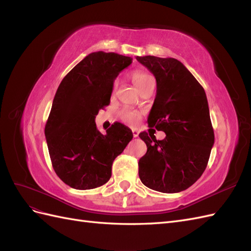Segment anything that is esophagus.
<instances>
[{
	"mask_svg": "<svg viewBox=\"0 0 251 251\" xmlns=\"http://www.w3.org/2000/svg\"><path fill=\"white\" fill-rule=\"evenodd\" d=\"M132 133H133V137H134V138H136V137H138V135H139V132H138L137 130H135V128H134V130H132Z\"/></svg>",
	"mask_w": 251,
	"mask_h": 251,
	"instance_id": "1",
	"label": "esophagus"
}]
</instances>
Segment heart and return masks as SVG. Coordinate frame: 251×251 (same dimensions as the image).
I'll use <instances>...</instances> for the list:
<instances>
[{"label": "heart", "instance_id": "1", "mask_svg": "<svg viewBox=\"0 0 251 251\" xmlns=\"http://www.w3.org/2000/svg\"><path fill=\"white\" fill-rule=\"evenodd\" d=\"M132 80L134 82L135 87L137 88L140 92H142L144 89H147L149 86H151V83H154V78L151 77L149 73L141 70H136L132 73ZM117 87H118V80H114L113 86H112L113 95L115 94ZM119 117L121 120H124L125 123L131 126H135L137 125V123L139 121L141 117V113L139 111L126 108L119 112Z\"/></svg>", "mask_w": 251, "mask_h": 251}]
</instances>
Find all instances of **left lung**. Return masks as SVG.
Wrapping results in <instances>:
<instances>
[{
  "label": "left lung",
  "instance_id": "8db88e82",
  "mask_svg": "<svg viewBox=\"0 0 251 251\" xmlns=\"http://www.w3.org/2000/svg\"><path fill=\"white\" fill-rule=\"evenodd\" d=\"M136 59L157 81L149 126L166 134L163 140L150 138L147 132L139 134L148 148L138 162L139 178L157 192L185 191L202 176L215 142L206 94L176 58L147 55Z\"/></svg>",
  "mask_w": 251,
  "mask_h": 251
}]
</instances>
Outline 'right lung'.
Masks as SVG:
<instances>
[{
  "label": "right lung",
  "mask_w": 251,
  "mask_h": 251,
  "mask_svg": "<svg viewBox=\"0 0 251 251\" xmlns=\"http://www.w3.org/2000/svg\"><path fill=\"white\" fill-rule=\"evenodd\" d=\"M133 58L114 52L90 53L60 82L52 102L45 136L52 166L67 185L92 189L107 183L114 159L133 138L116 123L101 134L95 117L110 103L114 79Z\"/></svg>",
  "instance_id": "add662e5"
}]
</instances>
